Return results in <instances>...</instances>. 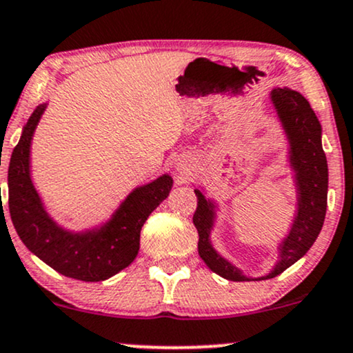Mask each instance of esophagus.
Segmentation results:
<instances>
[{"label":"esophagus","instance_id":"1","mask_svg":"<svg viewBox=\"0 0 353 353\" xmlns=\"http://www.w3.org/2000/svg\"><path fill=\"white\" fill-rule=\"evenodd\" d=\"M177 169H179L181 172H185L187 171V168L184 166V164H179V166H177Z\"/></svg>","mask_w":353,"mask_h":353}]
</instances>
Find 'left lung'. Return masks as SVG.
I'll use <instances>...</instances> for the list:
<instances>
[{
  "label": "left lung",
  "instance_id": "left-lung-1",
  "mask_svg": "<svg viewBox=\"0 0 353 353\" xmlns=\"http://www.w3.org/2000/svg\"><path fill=\"white\" fill-rule=\"evenodd\" d=\"M272 101L282 119L292 146V164L296 171L298 213L287 239L280 244V261L275 269L262 279H274L290 265L295 264L313 246L323 228L325 207H327V161L321 145V125L311 109L310 102L300 92L288 88H276L272 91ZM197 210L194 213V225L199 231V256L210 270L233 282H244L248 276L226 262L213 251L208 236L213 225V210L202 192L195 190Z\"/></svg>",
  "mask_w": 353,
  "mask_h": 353
}]
</instances>
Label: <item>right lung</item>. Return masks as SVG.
I'll return each instance as SVG.
<instances>
[{
    "label": "right lung",
    "mask_w": 353,
    "mask_h": 353,
    "mask_svg": "<svg viewBox=\"0 0 353 353\" xmlns=\"http://www.w3.org/2000/svg\"><path fill=\"white\" fill-rule=\"evenodd\" d=\"M46 105H39L22 130L8 169L10 215L22 239L47 265L70 279L101 282L130 265L140 249V231L150 213L168 197L172 179L163 176L133 190L99 233L70 234L43 212L29 176V150Z\"/></svg>",
    "instance_id": "add662e5"
}]
</instances>
